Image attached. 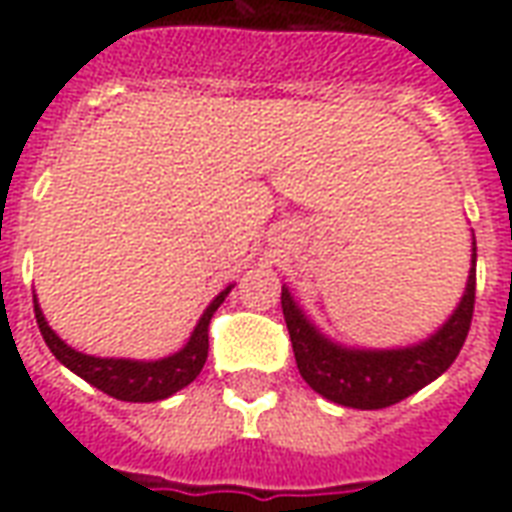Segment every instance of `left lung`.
Listing matches in <instances>:
<instances>
[{"mask_svg":"<svg viewBox=\"0 0 512 512\" xmlns=\"http://www.w3.org/2000/svg\"><path fill=\"white\" fill-rule=\"evenodd\" d=\"M474 279L477 244L472 238V268L461 304L441 323L439 332L406 348H348L334 343L304 315L290 290L282 288V315L288 323L301 378L337 406L373 411L406 400L422 386L436 381L461 354L472 326Z\"/></svg>","mask_w":512,"mask_h":512,"instance_id":"8db88e82","label":"left lung"}]
</instances>
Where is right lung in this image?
Returning a JSON list of instances; mask_svg holds the SVG:
<instances>
[{
  "label": "right lung",
  "instance_id": "1",
  "mask_svg": "<svg viewBox=\"0 0 512 512\" xmlns=\"http://www.w3.org/2000/svg\"><path fill=\"white\" fill-rule=\"evenodd\" d=\"M230 290H233V285L224 288L208 304V310L202 312V318L191 332L189 343L183 345L178 354L164 356V359H156V362L101 359V356L76 351L54 334V329L43 318L38 299H35V318H38V329L46 345H49L51 354L57 356L68 370H73L76 376L84 378L87 384H93L95 389H101L109 397L126 400V403H153V400H164V397L175 395V392H180L183 386H189L194 378L200 376L202 365L208 359V326H211L213 312L219 310V304L227 299Z\"/></svg>",
  "mask_w": 512,
  "mask_h": 512
}]
</instances>
